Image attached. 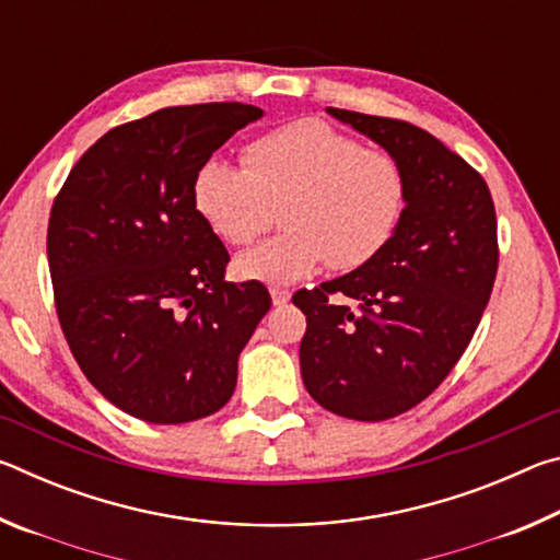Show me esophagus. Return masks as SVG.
Returning a JSON list of instances; mask_svg holds the SVG:
<instances>
[{"mask_svg": "<svg viewBox=\"0 0 560 560\" xmlns=\"http://www.w3.org/2000/svg\"><path fill=\"white\" fill-rule=\"evenodd\" d=\"M271 301H273V306H287V303L291 301V291L281 289V287H271Z\"/></svg>", "mask_w": 560, "mask_h": 560, "instance_id": "34e87169", "label": "esophagus"}]
</instances>
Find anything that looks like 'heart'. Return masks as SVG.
<instances>
[{"mask_svg":"<svg viewBox=\"0 0 560 560\" xmlns=\"http://www.w3.org/2000/svg\"><path fill=\"white\" fill-rule=\"evenodd\" d=\"M244 167L210 158L192 177V207L222 242L252 244L281 210V232L236 257L242 279L293 283L320 267L358 269L381 254L407 207V175L385 150L363 148L318 118L264 132Z\"/></svg>","mask_w":560,"mask_h":560,"instance_id":"1","label":"heart"}]
</instances>
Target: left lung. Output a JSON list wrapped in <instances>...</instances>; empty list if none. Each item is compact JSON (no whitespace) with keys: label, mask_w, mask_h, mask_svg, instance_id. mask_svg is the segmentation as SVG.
<instances>
[{"label":"left lung","mask_w":560,"mask_h":560,"mask_svg":"<svg viewBox=\"0 0 560 560\" xmlns=\"http://www.w3.org/2000/svg\"><path fill=\"white\" fill-rule=\"evenodd\" d=\"M326 110L400 160L407 207L375 259L293 296L306 314L301 377L326 410L381 422L438 390L467 350L497 279V212L485 177L428 130Z\"/></svg>","instance_id":"left-lung-1"}]
</instances>
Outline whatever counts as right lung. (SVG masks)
Instances as JSON below:
<instances>
[{
  "mask_svg": "<svg viewBox=\"0 0 560 560\" xmlns=\"http://www.w3.org/2000/svg\"><path fill=\"white\" fill-rule=\"evenodd\" d=\"M261 116L200 103L122 122L56 195L46 252L61 330L91 385L138 420L183 424L224 407L271 308L259 281H224L230 254L189 195L197 167Z\"/></svg>",
  "mask_w": 560,
  "mask_h": 560,
  "instance_id": "right-lung-1",
  "label": "right lung"
}]
</instances>
